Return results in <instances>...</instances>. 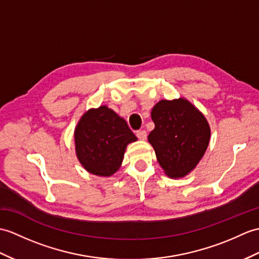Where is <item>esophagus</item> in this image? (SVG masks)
<instances>
[{
	"label": "esophagus",
	"instance_id": "obj_1",
	"mask_svg": "<svg viewBox=\"0 0 259 259\" xmlns=\"http://www.w3.org/2000/svg\"><path fill=\"white\" fill-rule=\"evenodd\" d=\"M137 137L139 138L140 140H146L147 139V132L144 131V130H139V131H137Z\"/></svg>",
	"mask_w": 259,
	"mask_h": 259
}]
</instances>
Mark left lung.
I'll list each match as a JSON object with an SVG mask.
<instances>
[{
	"instance_id": "obj_1",
	"label": "left lung",
	"mask_w": 259,
	"mask_h": 259,
	"mask_svg": "<svg viewBox=\"0 0 259 259\" xmlns=\"http://www.w3.org/2000/svg\"><path fill=\"white\" fill-rule=\"evenodd\" d=\"M148 140L167 177L189 174L205 153L211 129L203 113L184 98L160 100L152 108Z\"/></svg>"
}]
</instances>
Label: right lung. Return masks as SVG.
<instances>
[{
    "mask_svg": "<svg viewBox=\"0 0 259 259\" xmlns=\"http://www.w3.org/2000/svg\"><path fill=\"white\" fill-rule=\"evenodd\" d=\"M76 154L92 174L110 177L122 163L125 148L137 137L125 120L107 106L83 113L75 129Z\"/></svg>",
    "mask_w": 259,
    "mask_h": 259,
    "instance_id": "1",
    "label": "right lung"
}]
</instances>
